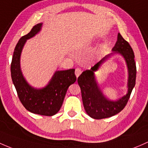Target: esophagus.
<instances>
[{
  "instance_id": "obj_1",
  "label": "esophagus",
  "mask_w": 148,
  "mask_h": 148,
  "mask_svg": "<svg viewBox=\"0 0 148 148\" xmlns=\"http://www.w3.org/2000/svg\"><path fill=\"white\" fill-rule=\"evenodd\" d=\"M82 69L81 68H77L75 69V74H76V77H78L81 74H82Z\"/></svg>"
}]
</instances>
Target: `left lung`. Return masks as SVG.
Listing matches in <instances>:
<instances>
[{
	"instance_id": "1",
	"label": "left lung",
	"mask_w": 148,
	"mask_h": 148,
	"mask_svg": "<svg viewBox=\"0 0 148 148\" xmlns=\"http://www.w3.org/2000/svg\"><path fill=\"white\" fill-rule=\"evenodd\" d=\"M113 53L106 55L90 69L83 71L78 77L77 82L82 91V101L86 113L94 119H103L116 115L125 108L129 100L132 90L136 85V65L133 49L129 43L120 33L118 34L117 42L112 49ZM121 53L127 62L129 69V83L128 94L116 102H111L107 99L100 91L96 84L94 71L111 54Z\"/></svg>"
}]
</instances>
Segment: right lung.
I'll list each match as a JSON object with an SVG mask.
<instances>
[{
  "mask_svg": "<svg viewBox=\"0 0 148 148\" xmlns=\"http://www.w3.org/2000/svg\"><path fill=\"white\" fill-rule=\"evenodd\" d=\"M42 25L37 24L28 34L20 39L14 49L10 71L12 82L23 106L31 113L52 116L60 110L68 88L76 82L77 77L74 69L57 71L47 86L42 89L32 88L24 79L20 67L22 49L26 40L35 36L40 30Z\"/></svg>",
  "mask_w": 148,
  "mask_h": 148,
  "instance_id": "add662e5",
  "label": "right lung"
}]
</instances>
